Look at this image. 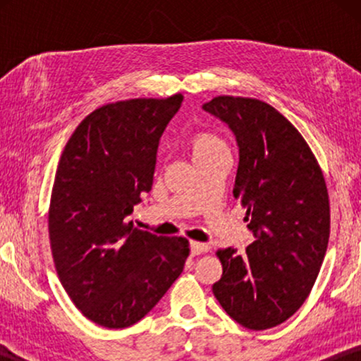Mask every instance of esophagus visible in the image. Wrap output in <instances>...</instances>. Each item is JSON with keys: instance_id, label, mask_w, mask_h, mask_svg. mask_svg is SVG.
<instances>
[{"instance_id": "esophagus-1", "label": "esophagus", "mask_w": 361, "mask_h": 361, "mask_svg": "<svg viewBox=\"0 0 361 361\" xmlns=\"http://www.w3.org/2000/svg\"><path fill=\"white\" fill-rule=\"evenodd\" d=\"M190 255L197 256V255H204L210 250V246L207 243H200V241H190Z\"/></svg>"}]
</instances>
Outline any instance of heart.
<instances>
[{
  "instance_id": "b5f03b06",
  "label": "heart",
  "mask_w": 361,
  "mask_h": 361,
  "mask_svg": "<svg viewBox=\"0 0 361 361\" xmlns=\"http://www.w3.org/2000/svg\"><path fill=\"white\" fill-rule=\"evenodd\" d=\"M226 149L225 142L214 135H209V133H200V135L194 136L192 140V152H194V157L210 154V152Z\"/></svg>"
}]
</instances>
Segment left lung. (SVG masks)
Masks as SVG:
<instances>
[{"label": "left lung", "mask_w": 361, "mask_h": 361, "mask_svg": "<svg viewBox=\"0 0 361 361\" xmlns=\"http://www.w3.org/2000/svg\"><path fill=\"white\" fill-rule=\"evenodd\" d=\"M202 108L235 135L240 161L233 197L255 236L245 253L220 250L212 286L225 312L250 330L288 320L312 289L330 235L327 185L290 121L255 98L216 97Z\"/></svg>", "instance_id": "8db88e82"}]
</instances>
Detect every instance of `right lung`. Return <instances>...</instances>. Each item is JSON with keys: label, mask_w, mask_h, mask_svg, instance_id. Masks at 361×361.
<instances>
[{"label": "right lung", "mask_w": 361, "mask_h": 361, "mask_svg": "<svg viewBox=\"0 0 361 361\" xmlns=\"http://www.w3.org/2000/svg\"><path fill=\"white\" fill-rule=\"evenodd\" d=\"M182 100L177 93L98 108L59 161L49 209L52 258L68 298L102 327L125 329L145 317L189 256L182 236H157L126 221L151 190L159 140Z\"/></svg>", "instance_id": "obj_1"}]
</instances>
